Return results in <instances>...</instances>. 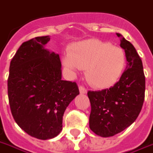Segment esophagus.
Wrapping results in <instances>:
<instances>
[{
  "instance_id": "1",
  "label": "esophagus",
  "mask_w": 153,
  "mask_h": 153,
  "mask_svg": "<svg viewBox=\"0 0 153 153\" xmlns=\"http://www.w3.org/2000/svg\"><path fill=\"white\" fill-rule=\"evenodd\" d=\"M79 89V92H80V94H87V89H85L84 86H82V85H80Z\"/></svg>"
}]
</instances>
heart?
Masks as SVG:
<instances>
[{
  "label": "heart",
  "instance_id": "b5f03b06",
  "mask_svg": "<svg viewBox=\"0 0 153 153\" xmlns=\"http://www.w3.org/2000/svg\"><path fill=\"white\" fill-rule=\"evenodd\" d=\"M63 64L73 74L86 68L88 82L94 87L106 88L120 78L126 65V56L120 47L89 39L74 45L70 53L63 56Z\"/></svg>",
  "mask_w": 153,
  "mask_h": 153
}]
</instances>
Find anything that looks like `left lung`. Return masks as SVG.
Returning <instances> with one entry per match:
<instances>
[{
    "label": "left lung",
    "mask_w": 153,
    "mask_h": 153,
    "mask_svg": "<svg viewBox=\"0 0 153 153\" xmlns=\"http://www.w3.org/2000/svg\"><path fill=\"white\" fill-rule=\"evenodd\" d=\"M116 35L125 52L126 70L109 89L87 94L91 105L89 128L103 137L114 136L130 126L138 116L145 100L142 61L134 45L120 33Z\"/></svg>",
    "instance_id": "8db88e82"
}]
</instances>
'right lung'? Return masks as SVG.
<instances>
[{"label": "right lung", "instance_id": "obj_1", "mask_svg": "<svg viewBox=\"0 0 153 153\" xmlns=\"http://www.w3.org/2000/svg\"><path fill=\"white\" fill-rule=\"evenodd\" d=\"M49 36L23 42L10 63L8 95L18 126L33 137H56L67 107L79 94L75 82L62 80L59 54L45 48Z\"/></svg>", "mask_w": 153, "mask_h": 153}]
</instances>
